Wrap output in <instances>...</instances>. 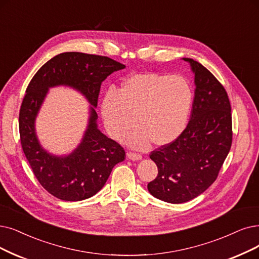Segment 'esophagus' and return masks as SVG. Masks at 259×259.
Here are the masks:
<instances>
[{"label":"esophagus","mask_w":259,"mask_h":259,"mask_svg":"<svg viewBox=\"0 0 259 259\" xmlns=\"http://www.w3.org/2000/svg\"><path fill=\"white\" fill-rule=\"evenodd\" d=\"M127 157L132 160H140L142 158V156L140 154L137 153H134V152H128L127 153Z\"/></svg>","instance_id":"34e87169"}]
</instances>
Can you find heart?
Returning <instances> with one entry per match:
<instances>
[{
	"label": "heart",
	"instance_id": "1",
	"mask_svg": "<svg viewBox=\"0 0 259 259\" xmlns=\"http://www.w3.org/2000/svg\"><path fill=\"white\" fill-rule=\"evenodd\" d=\"M193 94L181 75L143 72L127 77L119 94L110 90L103 99L101 112L109 135L121 139L136 124L140 128L130 142L147 150L151 142L165 146L177 139L187 125Z\"/></svg>",
	"mask_w": 259,
	"mask_h": 259
}]
</instances>
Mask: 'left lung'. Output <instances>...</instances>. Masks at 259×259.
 Returning <instances> with one entry per match:
<instances>
[{
	"mask_svg": "<svg viewBox=\"0 0 259 259\" xmlns=\"http://www.w3.org/2000/svg\"><path fill=\"white\" fill-rule=\"evenodd\" d=\"M194 99L191 116L181 135L151 152L158 174L148 184L161 201L180 204L203 193L218 178L232 140L231 103L224 87L210 71L191 58Z\"/></svg>",
	"mask_w": 259,
	"mask_h": 259,
	"instance_id": "left-lung-1",
	"label": "left lung"
}]
</instances>
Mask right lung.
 I'll return each mask as SVG.
<instances>
[{"instance_id": "right-lung-1", "label": "right lung", "mask_w": 259, "mask_h": 259, "mask_svg": "<svg viewBox=\"0 0 259 259\" xmlns=\"http://www.w3.org/2000/svg\"><path fill=\"white\" fill-rule=\"evenodd\" d=\"M124 68L106 56L66 52L47 61L29 81L19 113L20 140L36 179L55 198L71 202L90 198L105 185L112 168L125 159L120 144L98 128L95 110L102 81ZM60 84L79 91L94 107L80 146L67 157L58 158L39 146L34 120L48 88Z\"/></svg>"}]
</instances>
